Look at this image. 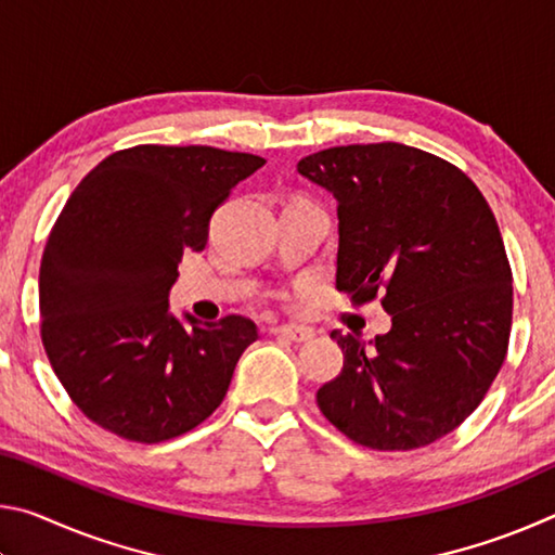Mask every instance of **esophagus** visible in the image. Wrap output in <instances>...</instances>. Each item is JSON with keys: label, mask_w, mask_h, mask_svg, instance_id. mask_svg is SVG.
I'll return each mask as SVG.
<instances>
[{"label": "esophagus", "mask_w": 555, "mask_h": 555, "mask_svg": "<svg viewBox=\"0 0 555 555\" xmlns=\"http://www.w3.org/2000/svg\"><path fill=\"white\" fill-rule=\"evenodd\" d=\"M271 333L279 335V337H286L291 343H308L313 340V331L311 327H304V325H276L271 327Z\"/></svg>", "instance_id": "1"}]
</instances>
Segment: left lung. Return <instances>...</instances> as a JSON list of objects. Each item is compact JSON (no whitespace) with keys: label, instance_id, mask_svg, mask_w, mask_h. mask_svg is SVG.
<instances>
[{"label":"left lung","instance_id":"obj_1","mask_svg":"<svg viewBox=\"0 0 555 555\" xmlns=\"http://www.w3.org/2000/svg\"><path fill=\"white\" fill-rule=\"evenodd\" d=\"M298 173L337 201V291H382L391 331L333 333L343 370L318 389L323 416L372 450L448 436L485 399L512 331V269L496 220L457 166L397 142L333 146Z\"/></svg>","mask_w":555,"mask_h":555}]
</instances>
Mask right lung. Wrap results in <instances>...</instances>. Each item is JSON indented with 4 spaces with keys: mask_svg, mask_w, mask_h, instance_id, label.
Instances as JSON below:
<instances>
[{
    "mask_svg": "<svg viewBox=\"0 0 555 555\" xmlns=\"http://www.w3.org/2000/svg\"><path fill=\"white\" fill-rule=\"evenodd\" d=\"M264 158L212 146L121 149L70 193L46 242L41 340L92 424L162 443L203 424L228 393L249 318L185 323L168 311L183 251H201L230 191Z\"/></svg>",
    "mask_w": 555,
    "mask_h": 555,
    "instance_id": "obj_1",
    "label": "right lung"
}]
</instances>
